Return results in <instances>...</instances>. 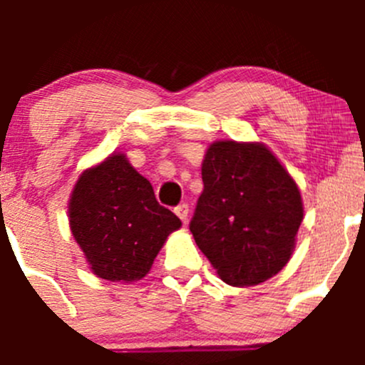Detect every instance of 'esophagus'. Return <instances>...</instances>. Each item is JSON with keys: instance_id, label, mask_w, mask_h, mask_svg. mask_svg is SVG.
<instances>
[{"instance_id": "obj_1", "label": "esophagus", "mask_w": 365, "mask_h": 365, "mask_svg": "<svg viewBox=\"0 0 365 365\" xmlns=\"http://www.w3.org/2000/svg\"><path fill=\"white\" fill-rule=\"evenodd\" d=\"M175 213L180 217V219H182L183 224H187V220H189V205H185V203L178 205L175 208Z\"/></svg>"}]
</instances>
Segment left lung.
Instances as JSON below:
<instances>
[{
  "label": "left lung",
  "instance_id": "left-lung-1",
  "mask_svg": "<svg viewBox=\"0 0 365 365\" xmlns=\"http://www.w3.org/2000/svg\"><path fill=\"white\" fill-rule=\"evenodd\" d=\"M190 233L230 286H256L286 267L304 219L300 190L261 143L215 141L201 165Z\"/></svg>",
  "mask_w": 365,
  "mask_h": 365
}]
</instances>
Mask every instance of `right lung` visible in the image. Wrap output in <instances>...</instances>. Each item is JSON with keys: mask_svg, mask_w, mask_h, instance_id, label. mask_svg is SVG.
Returning a JSON list of instances; mask_svg holds the SVG:
<instances>
[{"mask_svg": "<svg viewBox=\"0 0 365 365\" xmlns=\"http://www.w3.org/2000/svg\"><path fill=\"white\" fill-rule=\"evenodd\" d=\"M68 219L91 272L113 282L145 277L165 238L182 226L123 153H113L79 176Z\"/></svg>", "mask_w": 365, "mask_h": 365, "instance_id": "obj_1", "label": "right lung"}]
</instances>
